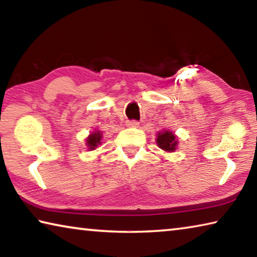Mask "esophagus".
Here are the masks:
<instances>
[{"mask_svg":"<svg viewBox=\"0 0 257 257\" xmlns=\"http://www.w3.org/2000/svg\"><path fill=\"white\" fill-rule=\"evenodd\" d=\"M125 124H127V127H138L139 125V122L138 121H136V120H132V121H127V122H125Z\"/></svg>","mask_w":257,"mask_h":257,"instance_id":"esophagus-1","label":"esophagus"}]
</instances>
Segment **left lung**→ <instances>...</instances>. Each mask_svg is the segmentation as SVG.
Wrapping results in <instances>:
<instances>
[{
	"label": "left lung",
	"instance_id": "1",
	"mask_svg": "<svg viewBox=\"0 0 257 257\" xmlns=\"http://www.w3.org/2000/svg\"><path fill=\"white\" fill-rule=\"evenodd\" d=\"M178 143H179L178 137L171 130H164V132H160L156 135V145L159 149L168 152V153H172L177 150Z\"/></svg>",
	"mask_w": 257,
	"mask_h": 257
}]
</instances>
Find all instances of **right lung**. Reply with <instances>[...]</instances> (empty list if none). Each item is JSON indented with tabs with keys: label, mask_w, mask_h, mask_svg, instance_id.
Here are the masks:
<instances>
[{
	"label": "right lung",
	"mask_w": 257,
	"mask_h": 257,
	"mask_svg": "<svg viewBox=\"0 0 257 257\" xmlns=\"http://www.w3.org/2000/svg\"><path fill=\"white\" fill-rule=\"evenodd\" d=\"M102 138L103 135L101 130H94L92 134H89L88 137L86 138V146L88 151L96 150L98 145L102 144Z\"/></svg>",
	"instance_id": "1"
}]
</instances>
